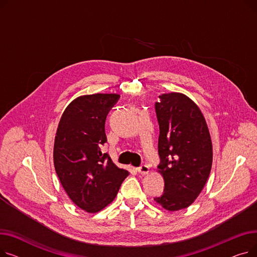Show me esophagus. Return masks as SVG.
<instances>
[{
	"label": "esophagus",
	"instance_id": "obj_1",
	"mask_svg": "<svg viewBox=\"0 0 257 257\" xmlns=\"http://www.w3.org/2000/svg\"><path fill=\"white\" fill-rule=\"evenodd\" d=\"M137 170H138V172H139L140 174H142V175H145V174L149 173V167L146 166V165H142V166H141L140 168H138Z\"/></svg>",
	"mask_w": 257,
	"mask_h": 257
}]
</instances>
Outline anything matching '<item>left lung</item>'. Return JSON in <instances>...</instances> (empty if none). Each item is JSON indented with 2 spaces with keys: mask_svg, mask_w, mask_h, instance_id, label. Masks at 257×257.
<instances>
[{
  "mask_svg": "<svg viewBox=\"0 0 257 257\" xmlns=\"http://www.w3.org/2000/svg\"><path fill=\"white\" fill-rule=\"evenodd\" d=\"M155 111L158 169L165 190L154 200L165 209L176 211L190 206L203 190L212 165L211 139L199 107L183 93L161 94Z\"/></svg>",
  "mask_w": 257,
  "mask_h": 257,
  "instance_id": "left-lung-1",
  "label": "left lung"
}]
</instances>
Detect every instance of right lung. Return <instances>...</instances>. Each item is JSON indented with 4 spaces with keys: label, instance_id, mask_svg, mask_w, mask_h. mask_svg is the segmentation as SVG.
Listing matches in <instances>:
<instances>
[{
    "label": "right lung",
    "instance_id": "right-lung-1",
    "mask_svg": "<svg viewBox=\"0 0 257 257\" xmlns=\"http://www.w3.org/2000/svg\"><path fill=\"white\" fill-rule=\"evenodd\" d=\"M116 93H94L75 99L58 124L54 166L67 196L87 212L111 203L128 171L117 168L101 147L107 142L105 120L117 102Z\"/></svg>",
    "mask_w": 257,
    "mask_h": 257
}]
</instances>
